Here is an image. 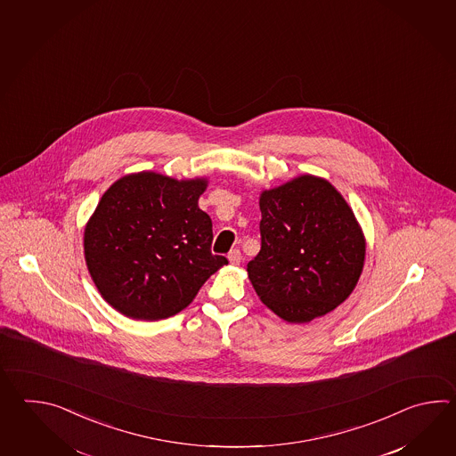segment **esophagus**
I'll return each instance as SVG.
<instances>
[{
    "label": "esophagus",
    "instance_id": "obj_1",
    "mask_svg": "<svg viewBox=\"0 0 456 456\" xmlns=\"http://www.w3.org/2000/svg\"><path fill=\"white\" fill-rule=\"evenodd\" d=\"M228 259H230V262L234 264V265H238V264L241 262V251H240V249H232L230 254H228Z\"/></svg>",
    "mask_w": 456,
    "mask_h": 456
}]
</instances>
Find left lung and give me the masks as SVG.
Returning <instances> with one entry per match:
<instances>
[{
	"label": "left lung",
	"mask_w": 456,
	"mask_h": 456,
	"mask_svg": "<svg viewBox=\"0 0 456 456\" xmlns=\"http://www.w3.org/2000/svg\"><path fill=\"white\" fill-rule=\"evenodd\" d=\"M261 251L248 262L262 303L289 322H310L349 297L359 281L365 240L344 197L314 175L264 191Z\"/></svg>",
	"instance_id": "8db88e82"
}]
</instances>
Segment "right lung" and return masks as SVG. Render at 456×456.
I'll return each mask as SVG.
<instances>
[{
    "instance_id": "add662e5",
    "label": "right lung",
    "mask_w": 456,
    "mask_h": 456,
    "mask_svg": "<svg viewBox=\"0 0 456 456\" xmlns=\"http://www.w3.org/2000/svg\"><path fill=\"white\" fill-rule=\"evenodd\" d=\"M207 181L156 173L118 179L85 230L87 271L102 298L134 320L175 316L228 264L212 254V220L199 208Z\"/></svg>"
}]
</instances>
